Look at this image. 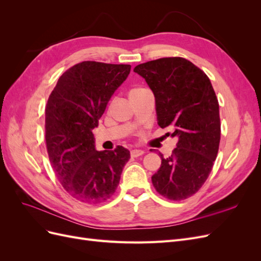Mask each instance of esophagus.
I'll list each match as a JSON object with an SVG mask.
<instances>
[{"label":"esophagus","instance_id":"obj_1","mask_svg":"<svg viewBox=\"0 0 261 261\" xmlns=\"http://www.w3.org/2000/svg\"><path fill=\"white\" fill-rule=\"evenodd\" d=\"M145 152L143 151V150H139V149H134V150H132L130 151V155L133 156V158H137V156H140V155H143Z\"/></svg>","mask_w":261,"mask_h":261}]
</instances>
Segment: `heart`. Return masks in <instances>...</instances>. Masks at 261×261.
Wrapping results in <instances>:
<instances>
[{
    "mask_svg": "<svg viewBox=\"0 0 261 261\" xmlns=\"http://www.w3.org/2000/svg\"><path fill=\"white\" fill-rule=\"evenodd\" d=\"M143 90H145V89H144V88H134V89H132L130 92H129V97L133 96V94H136V93H138V92H140V91H143Z\"/></svg>",
    "mask_w": 261,
    "mask_h": 261,
    "instance_id": "heart-1",
    "label": "heart"
}]
</instances>
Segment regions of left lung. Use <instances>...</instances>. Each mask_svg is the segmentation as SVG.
<instances>
[{
	"instance_id": "obj_1",
	"label": "left lung",
	"mask_w": 261,
	"mask_h": 261,
	"mask_svg": "<svg viewBox=\"0 0 261 261\" xmlns=\"http://www.w3.org/2000/svg\"><path fill=\"white\" fill-rule=\"evenodd\" d=\"M153 91L158 124L172 127L176 148L152 175L155 191L179 201L199 191L207 180L219 151V102L203 70L183 58H162L137 65ZM170 134V133H169ZM152 150V149H151Z\"/></svg>"
}]
</instances>
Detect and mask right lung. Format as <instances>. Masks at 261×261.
<instances>
[{
    "mask_svg": "<svg viewBox=\"0 0 261 261\" xmlns=\"http://www.w3.org/2000/svg\"><path fill=\"white\" fill-rule=\"evenodd\" d=\"M128 64L85 61L62 74L45 106V143L52 168L73 198L97 204L114 195L127 149H94L97 127L108 102L127 78Z\"/></svg>",
    "mask_w": 261,
    "mask_h": 261,
    "instance_id": "right-lung-1",
    "label": "right lung"
}]
</instances>
